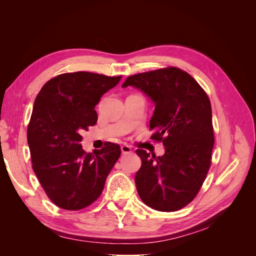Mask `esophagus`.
Returning <instances> with one entry per match:
<instances>
[{"mask_svg": "<svg viewBox=\"0 0 256 256\" xmlns=\"http://www.w3.org/2000/svg\"><path fill=\"white\" fill-rule=\"evenodd\" d=\"M120 150H122V154H125L131 152V150H131V147L129 145H122L120 146Z\"/></svg>", "mask_w": 256, "mask_h": 256, "instance_id": "34e87169", "label": "esophagus"}]
</instances>
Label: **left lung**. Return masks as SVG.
I'll list each match as a JSON object with an SVG mask.
<instances>
[{"label": "left lung", "instance_id": "1", "mask_svg": "<svg viewBox=\"0 0 256 256\" xmlns=\"http://www.w3.org/2000/svg\"><path fill=\"white\" fill-rule=\"evenodd\" d=\"M127 86L141 90L154 104L152 138L166 150L158 157L136 150L142 160L134 178L138 196L156 210H180L196 196L210 168V102L200 84L176 67L130 76L122 85Z\"/></svg>", "mask_w": 256, "mask_h": 256}]
</instances>
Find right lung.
I'll return each mask as SVG.
<instances>
[{"label":"right lung","instance_id":"1","mask_svg":"<svg viewBox=\"0 0 256 256\" xmlns=\"http://www.w3.org/2000/svg\"><path fill=\"white\" fill-rule=\"evenodd\" d=\"M122 76L78 72L49 80L35 99L28 127L33 170L48 198L66 210L88 207L100 196L120 156L118 144L106 142L86 154L81 134L97 122L95 106Z\"/></svg>","mask_w":256,"mask_h":256}]
</instances>
